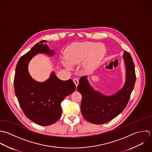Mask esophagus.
<instances>
[{
    "mask_svg": "<svg viewBox=\"0 0 152 152\" xmlns=\"http://www.w3.org/2000/svg\"><path fill=\"white\" fill-rule=\"evenodd\" d=\"M73 82H74V83H75V84L76 85V86H77V85H78V83H79V79L78 78H77V77H75L74 79H73Z\"/></svg>",
    "mask_w": 152,
    "mask_h": 152,
    "instance_id": "34e87169",
    "label": "esophagus"
}]
</instances>
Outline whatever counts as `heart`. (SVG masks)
Wrapping results in <instances>:
<instances>
[{
  "mask_svg": "<svg viewBox=\"0 0 152 152\" xmlns=\"http://www.w3.org/2000/svg\"><path fill=\"white\" fill-rule=\"evenodd\" d=\"M105 47L101 44L85 42L79 43L70 48L66 54V61L64 64L71 69V65L83 63L85 71L91 72L95 70L101 64L105 54Z\"/></svg>",
  "mask_w": 152,
  "mask_h": 152,
  "instance_id": "1",
  "label": "heart"
}]
</instances>
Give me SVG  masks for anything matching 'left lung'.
Returning a JSON list of instances; mask_svg holds the SVG:
<instances>
[{
	"instance_id": "obj_1",
	"label": "left lung",
	"mask_w": 152,
	"mask_h": 152,
	"mask_svg": "<svg viewBox=\"0 0 152 152\" xmlns=\"http://www.w3.org/2000/svg\"><path fill=\"white\" fill-rule=\"evenodd\" d=\"M126 66V79L123 88L111 96L95 91L90 85L87 76L80 77L77 91L82 95L80 110L84 118L94 124L107 123L118 116L126 107L134 89L136 76L135 66L129 53L124 51Z\"/></svg>"
}]
</instances>
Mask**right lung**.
<instances>
[{
	"instance_id": "add662e5",
	"label": "right lung",
	"mask_w": 152,
	"mask_h": 152,
	"mask_svg": "<svg viewBox=\"0 0 152 152\" xmlns=\"http://www.w3.org/2000/svg\"><path fill=\"white\" fill-rule=\"evenodd\" d=\"M46 42L39 41L19 58L14 77L15 95L23 113L30 120L43 126L53 124L60 118L62 101L76 88L72 79L60 80L54 72L44 82L35 81L29 74V61L37 54H54Z\"/></svg>"
}]
</instances>
